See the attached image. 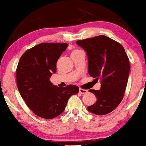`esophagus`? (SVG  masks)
I'll use <instances>...</instances> for the list:
<instances>
[{"instance_id":"obj_1","label":"esophagus","mask_w":146,"mask_h":146,"mask_svg":"<svg viewBox=\"0 0 146 146\" xmlns=\"http://www.w3.org/2000/svg\"><path fill=\"white\" fill-rule=\"evenodd\" d=\"M79 93H80V94H86L87 92H88V90L82 89V88H80V89H79Z\"/></svg>"}]
</instances>
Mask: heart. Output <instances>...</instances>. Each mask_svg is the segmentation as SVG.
<instances>
[{"mask_svg":"<svg viewBox=\"0 0 146 146\" xmlns=\"http://www.w3.org/2000/svg\"><path fill=\"white\" fill-rule=\"evenodd\" d=\"M79 52H80V50H78V49H73V50H72V52H71V55L74 54H75V53Z\"/></svg>","mask_w":146,"mask_h":146,"instance_id":"obj_1","label":"heart"}]
</instances>
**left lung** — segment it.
Listing matches in <instances>:
<instances>
[{
    "label": "left lung",
    "instance_id": "1",
    "mask_svg": "<svg viewBox=\"0 0 146 146\" xmlns=\"http://www.w3.org/2000/svg\"><path fill=\"white\" fill-rule=\"evenodd\" d=\"M76 43L86 51L90 75L100 80V90H89L97 100L88 109L97 115L110 113L122 101L128 82L130 63L124 48L105 36L77 40Z\"/></svg>",
    "mask_w": 146,
    "mask_h": 146
}]
</instances>
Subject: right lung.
Returning <instances> with one entry per match:
<instances>
[{"label": "right lung", "instance_id": "obj_1", "mask_svg": "<svg viewBox=\"0 0 146 146\" xmlns=\"http://www.w3.org/2000/svg\"><path fill=\"white\" fill-rule=\"evenodd\" d=\"M67 43H41L27 50L16 69L17 86L25 104L43 119L58 117L67 106L70 96L79 92L75 85L64 88L54 86L50 77L56 71V62Z\"/></svg>", "mask_w": 146, "mask_h": 146}]
</instances>
